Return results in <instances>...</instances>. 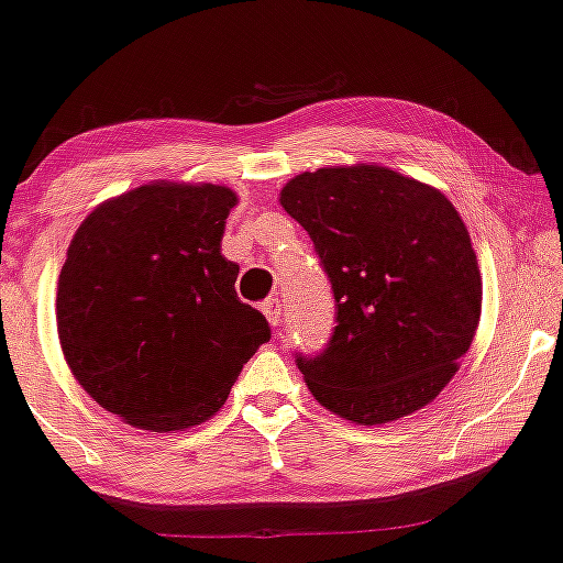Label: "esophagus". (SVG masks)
<instances>
[{
    "label": "esophagus",
    "mask_w": 563,
    "mask_h": 563,
    "mask_svg": "<svg viewBox=\"0 0 563 563\" xmlns=\"http://www.w3.org/2000/svg\"><path fill=\"white\" fill-rule=\"evenodd\" d=\"M262 311H264V317H267V322L273 324H280L283 322V303L277 301V299H267L262 303Z\"/></svg>",
    "instance_id": "34e87169"
}]
</instances>
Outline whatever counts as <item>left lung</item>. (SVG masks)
<instances>
[{
  "mask_svg": "<svg viewBox=\"0 0 563 563\" xmlns=\"http://www.w3.org/2000/svg\"><path fill=\"white\" fill-rule=\"evenodd\" d=\"M280 205L314 241L335 296L328 346L296 354L311 396L356 424L428 406L456 375L483 307L451 201L388 167L354 165L296 175Z\"/></svg>",
  "mask_w": 563,
  "mask_h": 563,
  "instance_id": "8db88e82",
  "label": "left lung"
}]
</instances>
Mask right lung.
Segmentation results:
<instances>
[{
    "label": "right lung",
    "mask_w": 563,
    "mask_h": 563,
    "mask_svg": "<svg viewBox=\"0 0 563 563\" xmlns=\"http://www.w3.org/2000/svg\"><path fill=\"white\" fill-rule=\"evenodd\" d=\"M239 196L148 183L104 201L73 235L57 286V333L76 380L139 430L205 422L269 341L220 252Z\"/></svg>",
    "instance_id": "add662e5"
}]
</instances>
